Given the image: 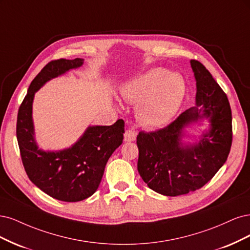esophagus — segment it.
<instances>
[{
  "label": "esophagus",
  "instance_id": "34e87169",
  "mask_svg": "<svg viewBox=\"0 0 250 250\" xmlns=\"http://www.w3.org/2000/svg\"><path fill=\"white\" fill-rule=\"evenodd\" d=\"M137 137V132L133 130H127L125 133V141H134Z\"/></svg>",
  "mask_w": 250,
  "mask_h": 250
}]
</instances>
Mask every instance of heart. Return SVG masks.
<instances>
[{"label": "heart", "instance_id": "obj_1", "mask_svg": "<svg viewBox=\"0 0 250 250\" xmlns=\"http://www.w3.org/2000/svg\"><path fill=\"white\" fill-rule=\"evenodd\" d=\"M185 95V84L165 68H152L136 78L122 90V96L138 103L137 118L149 127L166 125L179 110Z\"/></svg>", "mask_w": 250, "mask_h": 250}]
</instances>
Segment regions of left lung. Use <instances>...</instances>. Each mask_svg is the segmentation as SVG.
<instances>
[{"mask_svg":"<svg viewBox=\"0 0 250 250\" xmlns=\"http://www.w3.org/2000/svg\"><path fill=\"white\" fill-rule=\"evenodd\" d=\"M196 79V107L152 132H139L137 169L144 183L160 194L178 196L204 187L227 161L232 141L231 110L219 84L203 64L191 60ZM207 117L210 131L194 146L180 142L185 125Z\"/></svg>","mask_w":250,"mask_h":250,"instance_id":"left-lung-1","label":"left lung"}]
</instances>
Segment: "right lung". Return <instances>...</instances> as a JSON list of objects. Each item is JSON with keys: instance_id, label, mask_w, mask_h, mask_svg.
Here are the masks:
<instances>
[{"instance_id": "obj_1", "label": "right lung", "mask_w": 250, "mask_h": 250, "mask_svg": "<svg viewBox=\"0 0 250 250\" xmlns=\"http://www.w3.org/2000/svg\"><path fill=\"white\" fill-rule=\"evenodd\" d=\"M82 64L80 58L47 63L31 82L18 113L17 137L28 178L47 195L67 203L86 199L98 190L108 160L123 143L125 134V122L118 119L112 125L89 126L68 149L54 152L37 147L32 122L35 92L49 80Z\"/></svg>"}]
</instances>
